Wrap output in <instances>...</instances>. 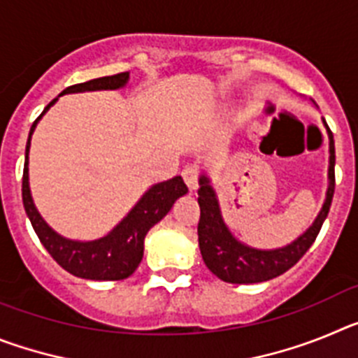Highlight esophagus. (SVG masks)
<instances>
[{
	"instance_id": "34e87169",
	"label": "esophagus",
	"mask_w": 358,
	"mask_h": 358,
	"mask_svg": "<svg viewBox=\"0 0 358 358\" xmlns=\"http://www.w3.org/2000/svg\"><path fill=\"white\" fill-rule=\"evenodd\" d=\"M199 176H201V172H199V169L195 164H186L185 169H182V179H185V182L188 185L189 189H197Z\"/></svg>"
}]
</instances>
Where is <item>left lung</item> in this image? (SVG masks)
I'll return each mask as SVG.
<instances>
[{"label":"left lung","mask_w":358,"mask_h":358,"mask_svg":"<svg viewBox=\"0 0 358 358\" xmlns=\"http://www.w3.org/2000/svg\"><path fill=\"white\" fill-rule=\"evenodd\" d=\"M330 141V164H328V189L327 199L321 211L315 217L314 224L292 243L280 249H255L249 248L233 236L229 227L224 222L220 206H218L217 194L210 182V177L202 173L199 179V248H201L202 260L211 273L227 283H260L268 281L280 274L287 273L290 267L301 260L303 255L317 238L324 218L331 206V199L335 192V143L334 134L327 122L322 120Z\"/></svg>","instance_id":"1"}]
</instances>
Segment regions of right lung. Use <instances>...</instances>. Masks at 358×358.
Listing matches in <instances>:
<instances>
[{"instance_id": "right-lung-1", "label": "right lung", "mask_w": 358, "mask_h": 358, "mask_svg": "<svg viewBox=\"0 0 358 358\" xmlns=\"http://www.w3.org/2000/svg\"><path fill=\"white\" fill-rule=\"evenodd\" d=\"M129 82V71L110 75V77L93 78L90 82L69 85L59 96L68 93H82V91H100V90H120ZM53 98L48 106L44 107L39 118L34 122L28 136L27 152H24V170H23V206L30 218L31 227L39 236L46 251L52 255L53 260L61 265L64 271L77 278L94 281H115L125 280L134 273L141 258H143V242L148 229L156 226L164 215L172 210L173 202L188 192L181 176L173 177L164 182H157L145 192L143 197L138 201L134 208L123 218L115 229L106 236L91 242L69 240L53 231L37 211L34 199L30 194L28 182V152H30L31 134L36 125L46 110L57 102Z\"/></svg>"}]
</instances>
